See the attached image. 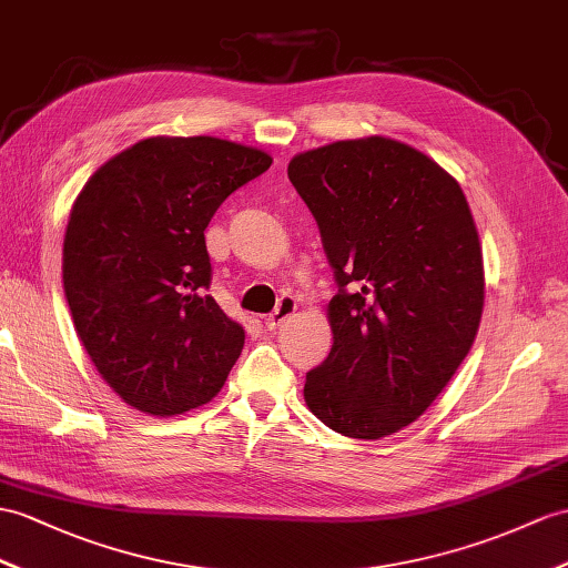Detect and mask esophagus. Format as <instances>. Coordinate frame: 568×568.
<instances>
[{"label": "esophagus", "instance_id": "esophagus-1", "mask_svg": "<svg viewBox=\"0 0 568 568\" xmlns=\"http://www.w3.org/2000/svg\"><path fill=\"white\" fill-rule=\"evenodd\" d=\"M296 311V298L294 296H282L276 301V308L265 317V327L267 329H280L286 317H292Z\"/></svg>", "mask_w": 568, "mask_h": 568}]
</instances>
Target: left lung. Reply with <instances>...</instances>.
Returning a JSON list of instances; mask_svg holds the SVG:
<instances>
[{
    "instance_id": "1",
    "label": "left lung",
    "mask_w": 568,
    "mask_h": 568,
    "mask_svg": "<svg viewBox=\"0 0 568 568\" xmlns=\"http://www.w3.org/2000/svg\"><path fill=\"white\" fill-rule=\"evenodd\" d=\"M288 180L337 284L335 342L303 397L332 432L390 436L422 417L477 335L484 270L467 200L436 161L385 136L298 154Z\"/></svg>"
}]
</instances>
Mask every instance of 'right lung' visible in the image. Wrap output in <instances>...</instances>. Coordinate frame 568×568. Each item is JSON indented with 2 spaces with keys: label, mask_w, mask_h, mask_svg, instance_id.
Segmentation results:
<instances>
[{
  "label": "right lung",
  "mask_w": 568,
  "mask_h": 568,
  "mask_svg": "<svg viewBox=\"0 0 568 568\" xmlns=\"http://www.w3.org/2000/svg\"><path fill=\"white\" fill-rule=\"evenodd\" d=\"M265 151L216 136H151L91 175L69 214L64 296L103 381L154 417L221 390L245 332L210 296L204 229Z\"/></svg>",
  "instance_id": "right-lung-1"
}]
</instances>
